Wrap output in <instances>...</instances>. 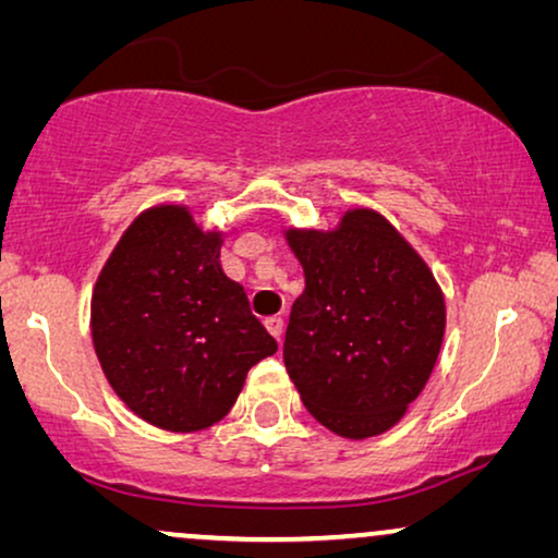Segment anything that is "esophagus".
Returning <instances> with one entry per match:
<instances>
[{
  "mask_svg": "<svg viewBox=\"0 0 558 558\" xmlns=\"http://www.w3.org/2000/svg\"><path fill=\"white\" fill-rule=\"evenodd\" d=\"M264 325H266V330H269L274 338H277V342H281V335H284V319H281V317H266Z\"/></svg>",
  "mask_w": 558,
  "mask_h": 558,
  "instance_id": "esophagus-1",
  "label": "esophagus"
}]
</instances>
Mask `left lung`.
Listing matches in <instances>:
<instances>
[{
    "label": "left lung",
    "instance_id": "1",
    "mask_svg": "<svg viewBox=\"0 0 558 558\" xmlns=\"http://www.w3.org/2000/svg\"><path fill=\"white\" fill-rule=\"evenodd\" d=\"M304 292L284 365L312 416L345 439L378 437L424 391L447 327L439 281L386 216L348 208L332 228L287 226Z\"/></svg>",
    "mask_w": 558,
    "mask_h": 558
}]
</instances>
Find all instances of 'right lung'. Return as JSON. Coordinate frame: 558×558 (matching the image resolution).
Segmentation results:
<instances>
[{
    "instance_id": "obj_1",
    "label": "right lung",
    "mask_w": 558,
    "mask_h": 558,
    "mask_svg": "<svg viewBox=\"0 0 558 558\" xmlns=\"http://www.w3.org/2000/svg\"><path fill=\"white\" fill-rule=\"evenodd\" d=\"M233 231L203 228L185 203H157L126 226L98 271L96 357L113 393L157 429L193 434L218 424L251 365L277 353L243 287L220 269Z\"/></svg>"
}]
</instances>
